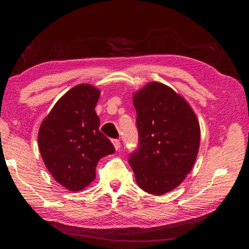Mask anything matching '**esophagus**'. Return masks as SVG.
I'll return each instance as SVG.
<instances>
[{"label":"esophagus","mask_w":249,"mask_h":249,"mask_svg":"<svg viewBox=\"0 0 249 249\" xmlns=\"http://www.w3.org/2000/svg\"><path fill=\"white\" fill-rule=\"evenodd\" d=\"M112 142H113V145H114L116 150H119L121 148V142H120L119 140H113Z\"/></svg>","instance_id":"34e87169"}]
</instances>
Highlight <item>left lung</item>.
<instances>
[{"label": "left lung", "mask_w": 249, "mask_h": 249, "mask_svg": "<svg viewBox=\"0 0 249 249\" xmlns=\"http://www.w3.org/2000/svg\"><path fill=\"white\" fill-rule=\"evenodd\" d=\"M140 147L129 156L137 184L154 196L176 189L195 165L200 124L182 96L160 82L135 92Z\"/></svg>", "instance_id": "obj_1"}]
</instances>
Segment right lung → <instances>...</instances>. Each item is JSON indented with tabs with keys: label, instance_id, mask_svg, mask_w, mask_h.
<instances>
[{
	"label": "right lung",
	"instance_id": "add662e5",
	"mask_svg": "<svg viewBox=\"0 0 249 249\" xmlns=\"http://www.w3.org/2000/svg\"><path fill=\"white\" fill-rule=\"evenodd\" d=\"M100 90L91 84L73 87L41 122L38 148L53 178L72 192L95 179L99 160L114 154V146L100 132L94 111Z\"/></svg>",
	"mask_w": 249,
	"mask_h": 249
}]
</instances>
